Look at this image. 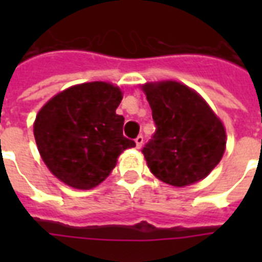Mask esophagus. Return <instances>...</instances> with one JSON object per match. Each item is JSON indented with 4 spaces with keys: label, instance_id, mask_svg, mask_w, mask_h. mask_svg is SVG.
Here are the masks:
<instances>
[{
    "label": "esophagus",
    "instance_id": "1",
    "mask_svg": "<svg viewBox=\"0 0 262 262\" xmlns=\"http://www.w3.org/2000/svg\"><path fill=\"white\" fill-rule=\"evenodd\" d=\"M135 141H136V145H137V148H139V149H140V148L143 147L144 137H143V136H137V137H136Z\"/></svg>",
    "mask_w": 262,
    "mask_h": 262
}]
</instances>
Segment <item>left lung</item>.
Returning a JSON list of instances; mask_svg holds the SVG:
<instances>
[{
    "label": "left lung",
    "mask_w": 262,
    "mask_h": 262,
    "mask_svg": "<svg viewBox=\"0 0 262 262\" xmlns=\"http://www.w3.org/2000/svg\"><path fill=\"white\" fill-rule=\"evenodd\" d=\"M156 130L143 148L151 172L172 186L205 178L222 159L226 130L199 94L177 81L145 84Z\"/></svg>",
    "instance_id": "8db88e82"
}]
</instances>
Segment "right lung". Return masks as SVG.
Segmentation results:
<instances>
[{"label":"right lung","mask_w":262,"mask_h":262,"mask_svg":"<svg viewBox=\"0 0 262 262\" xmlns=\"http://www.w3.org/2000/svg\"><path fill=\"white\" fill-rule=\"evenodd\" d=\"M118 87L94 81L65 90L42 107L34 123L39 154L53 174L76 189H92L110 175L117 158L136 147L122 133Z\"/></svg>","instance_id":"add662e5"}]
</instances>
